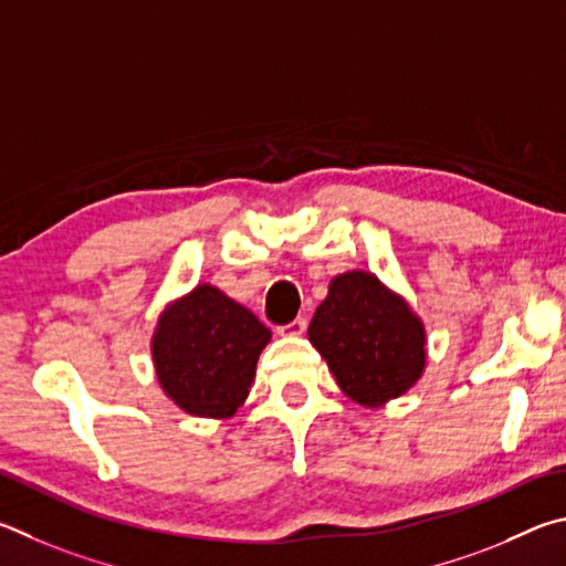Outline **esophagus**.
I'll use <instances>...</instances> for the list:
<instances>
[{
	"mask_svg": "<svg viewBox=\"0 0 566 566\" xmlns=\"http://www.w3.org/2000/svg\"><path fill=\"white\" fill-rule=\"evenodd\" d=\"M305 328H308V321H305V318H295V321H291L289 325H281V328H277V333H281V335H291V338H298V335L305 333Z\"/></svg>",
	"mask_w": 566,
	"mask_h": 566,
	"instance_id": "esophagus-1",
	"label": "esophagus"
}]
</instances>
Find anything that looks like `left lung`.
Listing matches in <instances>:
<instances>
[{
	"label": "left lung",
	"mask_w": 566,
	"mask_h": 566,
	"mask_svg": "<svg viewBox=\"0 0 566 566\" xmlns=\"http://www.w3.org/2000/svg\"><path fill=\"white\" fill-rule=\"evenodd\" d=\"M340 390L365 408L408 392L424 373V325L402 295L368 271L335 275L308 325Z\"/></svg>",
	"instance_id": "8db88e82"
}]
</instances>
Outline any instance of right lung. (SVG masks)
Segmentation results:
<instances>
[{"mask_svg": "<svg viewBox=\"0 0 566 566\" xmlns=\"http://www.w3.org/2000/svg\"><path fill=\"white\" fill-rule=\"evenodd\" d=\"M268 340L271 331L251 311L201 283L158 315L151 338L156 378L184 412L231 418L248 398Z\"/></svg>", "mask_w": 566, "mask_h": 566, "instance_id": "1", "label": "right lung"}]
</instances>
